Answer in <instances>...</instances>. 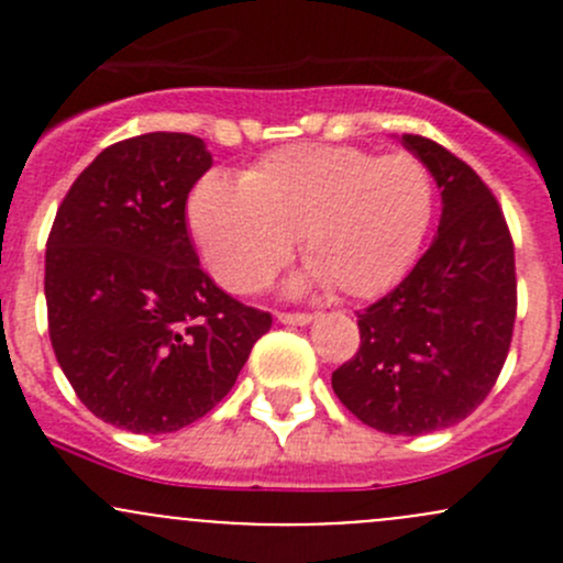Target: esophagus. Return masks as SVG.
<instances>
[{
	"label": "esophagus",
	"instance_id": "esophagus-1",
	"mask_svg": "<svg viewBox=\"0 0 563 563\" xmlns=\"http://www.w3.org/2000/svg\"><path fill=\"white\" fill-rule=\"evenodd\" d=\"M277 321L291 323V327H305V323L313 321V316L310 313H286V310H283V313H277Z\"/></svg>",
	"mask_w": 563,
	"mask_h": 563
}]
</instances>
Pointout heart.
<instances>
[{"instance_id": "b5f03b06", "label": "heart", "mask_w": 563, "mask_h": 563, "mask_svg": "<svg viewBox=\"0 0 563 563\" xmlns=\"http://www.w3.org/2000/svg\"><path fill=\"white\" fill-rule=\"evenodd\" d=\"M433 212V174L417 155L299 144L264 155L242 181L207 176L190 198V229L231 291L264 286L299 236L316 283L376 297L406 275Z\"/></svg>"}]
</instances>
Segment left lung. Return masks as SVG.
Returning <instances> with one entry per match:
<instances>
[{"label": "left lung", "mask_w": 563, "mask_h": 563, "mask_svg": "<svg viewBox=\"0 0 563 563\" xmlns=\"http://www.w3.org/2000/svg\"><path fill=\"white\" fill-rule=\"evenodd\" d=\"M402 144L441 187L439 234L387 297L356 313L360 349L332 389L360 422L422 435L468 417L496 387L518 313L515 242L482 176L424 135Z\"/></svg>", "instance_id": "1"}]
</instances>
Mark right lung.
Segmentation results:
<instances>
[{"label": "right lung", "instance_id": "1", "mask_svg": "<svg viewBox=\"0 0 563 563\" xmlns=\"http://www.w3.org/2000/svg\"><path fill=\"white\" fill-rule=\"evenodd\" d=\"M209 168L196 135L117 141L73 181L45 242L56 362L95 417L130 433L212 411L272 327L198 264L185 209Z\"/></svg>", "mask_w": 563, "mask_h": 563}]
</instances>
